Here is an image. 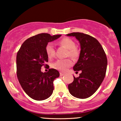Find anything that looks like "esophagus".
I'll return each instance as SVG.
<instances>
[{
	"mask_svg": "<svg viewBox=\"0 0 121 121\" xmlns=\"http://www.w3.org/2000/svg\"><path fill=\"white\" fill-rule=\"evenodd\" d=\"M65 74L64 73H62V72H60V76H64V75Z\"/></svg>",
	"mask_w": 121,
	"mask_h": 121,
	"instance_id": "obj_1",
	"label": "esophagus"
}]
</instances>
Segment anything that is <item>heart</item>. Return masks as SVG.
I'll return each instance as SVG.
<instances>
[{
    "mask_svg": "<svg viewBox=\"0 0 121 121\" xmlns=\"http://www.w3.org/2000/svg\"><path fill=\"white\" fill-rule=\"evenodd\" d=\"M59 44L61 46L65 47L68 49L67 56H69L72 59L76 60L80 56V51L76 47V43L73 40L69 38H63L59 41ZM45 52L49 59H52L55 56V50L53 45L51 43L47 44L45 47ZM72 65L71 59H59L56 61L53 62L51 64L53 68L64 72Z\"/></svg>",
    "mask_w": 121,
    "mask_h": 121,
    "instance_id": "heart-1",
    "label": "heart"
}]
</instances>
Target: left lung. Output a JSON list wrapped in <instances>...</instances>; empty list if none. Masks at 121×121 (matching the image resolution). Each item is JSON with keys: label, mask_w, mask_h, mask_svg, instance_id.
Here are the masks:
<instances>
[{"label": "left lung", "mask_w": 121, "mask_h": 121, "mask_svg": "<svg viewBox=\"0 0 121 121\" xmlns=\"http://www.w3.org/2000/svg\"><path fill=\"white\" fill-rule=\"evenodd\" d=\"M67 36H74L81 45L78 61L73 66L74 71L81 70L68 85L69 93L76 98L84 99L92 95L100 86L106 72L108 60L102 45L94 37L80 32Z\"/></svg>", "instance_id": "left-lung-1"}]
</instances>
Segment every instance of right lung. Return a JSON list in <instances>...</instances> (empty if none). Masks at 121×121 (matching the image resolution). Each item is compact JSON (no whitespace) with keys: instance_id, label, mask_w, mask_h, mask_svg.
Returning <instances> with one entry per match:
<instances>
[{"instance_id":"add662e5","label":"right lung","mask_w":121,"mask_h":121,"mask_svg":"<svg viewBox=\"0 0 121 121\" xmlns=\"http://www.w3.org/2000/svg\"><path fill=\"white\" fill-rule=\"evenodd\" d=\"M40 34L27 39L20 48L16 55V73L20 85L26 94L32 99L42 101L52 95L53 81L59 77L55 69L48 72H41V66H46L48 57L45 47L49 42L61 36Z\"/></svg>"}]
</instances>
